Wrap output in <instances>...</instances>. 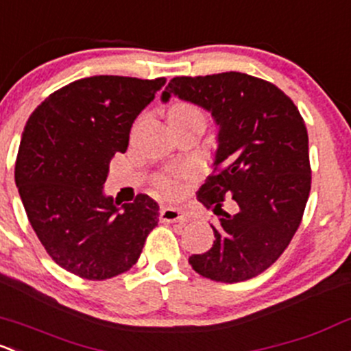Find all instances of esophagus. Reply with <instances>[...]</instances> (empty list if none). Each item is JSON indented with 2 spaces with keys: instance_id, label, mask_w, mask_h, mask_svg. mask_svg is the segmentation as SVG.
<instances>
[{
  "instance_id": "1",
  "label": "esophagus",
  "mask_w": 351,
  "mask_h": 351,
  "mask_svg": "<svg viewBox=\"0 0 351 351\" xmlns=\"http://www.w3.org/2000/svg\"><path fill=\"white\" fill-rule=\"evenodd\" d=\"M161 222H186L188 215L182 208H175V206H163L160 212Z\"/></svg>"
}]
</instances>
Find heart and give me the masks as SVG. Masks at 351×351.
I'll use <instances>...</instances> for the list:
<instances>
[{
    "label": "heart",
    "mask_w": 351,
    "mask_h": 351,
    "mask_svg": "<svg viewBox=\"0 0 351 351\" xmlns=\"http://www.w3.org/2000/svg\"><path fill=\"white\" fill-rule=\"evenodd\" d=\"M169 123H185L191 119L205 121V114L198 106L190 104V102H175L168 110ZM154 185L160 188L165 195H176L180 191V180L176 176L161 175L154 180Z\"/></svg>",
    "instance_id": "heart-1"
}]
</instances>
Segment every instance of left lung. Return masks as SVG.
<instances>
[{
    "instance_id": "8db88e82",
    "label": "left lung",
    "mask_w": 351,
    "mask_h": 351,
    "mask_svg": "<svg viewBox=\"0 0 351 351\" xmlns=\"http://www.w3.org/2000/svg\"><path fill=\"white\" fill-rule=\"evenodd\" d=\"M200 106L219 126L213 175L197 198L219 220L212 249L191 267L217 282H241L271 267L300 227L311 190L308 131L300 110L271 82L241 72L175 77L161 94ZM225 199L234 212L225 213Z\"/></svg>"
}]
</instances>
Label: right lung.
Here are the masks:
<instances>
[{
    "instance_id": "right-lung-1",
    "label": "right lung",
    "mask_w": 351,
    "mask_h": 351,
    "mask_svg": "<svg viewBox=\"0 0 351 351\" xmlns=\"http://www.w3.org/2000/svg\"><path fill=\"white\" fill-rule=\"evenodd\" d=\"M166 79L94 75L50 94L21 134L14 182L36 237L65 271L104 281L138 263L160 206L147 195L114 204L109 163Z\"/></svg>"
}]
</instances>
